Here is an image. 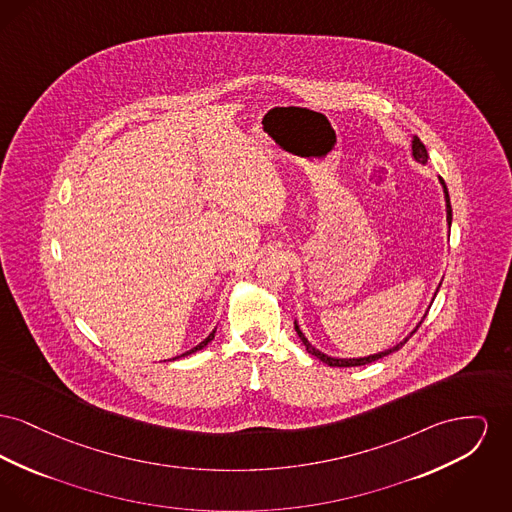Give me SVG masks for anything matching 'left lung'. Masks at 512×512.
<instances>
[{"mask_svg":"<svg viewBox=\"0 0 512 512\" xmlns=\"http://www.w3.org/2000/svg\"><path fill=\"white\" fill-rule=\"evenodd\" d=\"M412 156H414V160L416 162H420V164H427V158H429V154H427V149H425V145L421 143L418 137H414L412 139ZM441 181V185H443V193H445V203H447V224L451 226L452 222V209H451V199H449V189H447V185H445V181L443 178H439ZM439 288H441V284H439ZM439 288H437V292H439ZM437 292H435V296H437ZM296 325V332H298V336H300L301 344L305 346V350L311 354V356H315V358H319V360L323 361V363H327V365H331V367H356V365H365V363H371V361L381 360V358H385V356H389L392 352H396V350H400L406 342H408V338L414 334V332L418 331V327L421 325L418 323V327L414 329V331L410 332V336H406L402 342H398L396 346H392L389 350H383V352H377V354H371V356H365V358H332V356H327V354H323L321 350H317L307 338H305V334L301 332L300 325H298V321L294 323Z\"/></svg>","mask_w":512,"mask_h":512,"instance_id":"8db88e82","label":"left lung"}]
</instances>
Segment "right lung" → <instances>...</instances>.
Here are the masks:
<instances>
[{
    "label": "right lung",
    "instance_id": "obj_1",
    "mask_svg": "<svg viewBox=\"0 0 512 512\" xmlns=\"http://www.w3.org/2000/svg\"><path fill=\"white\" fill-rule=\"evenodd\" d=\"M214 332H216V329H214V331H212L211 334H209V336H207V338H205V340H203V342H199V344H197V346H195V348H191V350H189V352H185V354H181V356H178V358H185V356H189V354H195V352H199V350H203V348H205V346H207V344H209V342H211L212 338H214ZM178 358H172V360H178Z\"/></svg>",
    "mask_w": 512,
    "mask_h": 512
}]
</instances>
